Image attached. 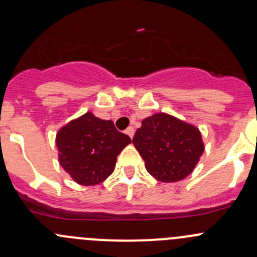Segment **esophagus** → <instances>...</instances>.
<instances>
[{
    "label": "esophagus",
    "instance_id": "obj_1",
    "mask_svg": "<svg viewBox=\"0 0 257 257\" xmlns=\"http://www.w3.org/2000/svg\"><path fill=\"white\" fill-rule=\"evenodd\" d=\"M125 134H128L131 138H133V136H134V128H133V126H128V128L125 129Z\"/></svg>",
    "mask_w": 257,
    "mask_h": 257
}]
</instances>
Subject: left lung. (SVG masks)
<instances>
[{
    "label": "left lung",
    "mask_w": 257,
    "mask_h": 257,
    "mask_svg": "<svg viewBox=\"0 0 257 257\" xmlns=\"http://www.w3.org/2000/svg\"><path fill=\"white\" fill-rule=\"evenodd\" d=\"M133 144L148 173L163 183L183 180L191 174L205 149L195 125L167 113L143 119Z\"/></svg>",
    "instance_id": "8db88e82"
}]
</instances>
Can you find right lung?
<instances>
[{"label": "right lung", "instance_id": "right-lung-1", "mask_svg": "<svg viewBox=\"0 0 257 257\" xmlns=\"http://www.w3.org/2000/svg\"><path fill=\"white\" fill-rule=\"evenodd\" d=\"M131 142L112 120H103L92 112L68 121L56 136L59 164L84 186L97 185L109 177L116 157Z\"/></svg>", "mask_w": 257, "mask_h": 257}]
</instances>
